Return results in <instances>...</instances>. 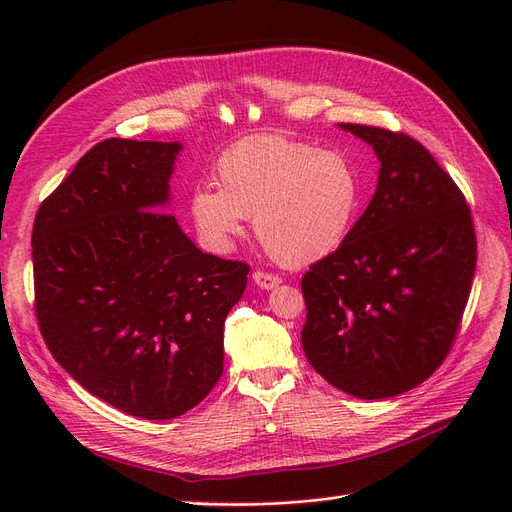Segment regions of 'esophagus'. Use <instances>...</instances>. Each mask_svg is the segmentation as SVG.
Masks as SVG:
<instances>
[{"label": "esophagus", "instance_id": "1", "mask_svg": "<svg viewBox=\"0 0 512 512\" xmlns=\"http://www.w3.org/2000/svg\"><path fill=\"white\" fill-rule=\"evenodd\" d=\"M252 277H254V284L260 286V288H265V290H271L277 284H282V277L275 275V273H269V271H254Z\"/></svg>", "mask_w": 512, "mask_h": 512}]
</instances>
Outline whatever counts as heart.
Here are the masks:
<instances>
[{
    "label": "heart",
    "instance_id": "b5f03b06",
    "mask_svg": "<svg viewBox=\"0 0 512 512\" xmlns=\"http://www.w3.org/2000/svg\"><path fill=\"white\" fill-rule=\"evenodd\" d=\"M220 188L200 185L192 222L213 250H228L254 218L258 243L280 265H307L335 252L356 220L361 181L339 149L284 134L243 138L215 162Z\"/></svg>",
    "mask_w": 512,
    "mask_h": 512
}]
</instances>
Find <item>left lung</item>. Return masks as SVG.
<instances>
[{
	"label": "left lung",
	"mask_w": 512,
	"mask_h": 512,
	"mask_svg": "<svg viewBox=\"0 0 512 512\" xmlns=\"http://www.w3.org/2000/svg\"><path fill=\"white\" fill-rule=\"evenodd\" d=\"M374 147L378 188L344 243L303 275L301 344L335 389L384 399L451 352L476 269L466 196L416 138L342 123Z\"/></svg>",
	"instance_id": "1"
}]
</instances>
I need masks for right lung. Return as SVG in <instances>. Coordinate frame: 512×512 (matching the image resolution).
Segmentation results:
<instances>
[{
    "mask_svg": "<svg viewBox=\"0 0 512 512\" xmlns=\"http://www.w3.org/2000/svg\"><path fill=\"white\" fill-rule=\"evenodd\" d=\"M179 143L106 138L42 200L34 307L46 348L91 395L166 421L224 369V320L250 265L203 254L168 203Z\"/></svg>",
    "mask_w": 512,
    "mask_h": 512,
    "instance_id": "obj_1",
    "label": "right lung"
}]
</instances>
